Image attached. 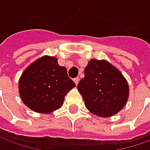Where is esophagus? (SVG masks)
<instances>
[{
	"label": "esophagus",
	"instance_id": "1",
	"mask_svg": "<svg viewBox=\"0 0 150 150\" xmlns=\"http://www.w3.org/2000/svg\"><path fill=\"white\" fill-rule=\"evenodd\" d=\"M79 80H80V78H78V77H77V78H75L74 79H73V81H74V83H75V84H76V85L78 83Z\"/></svg>",
	"mask_w": 150,
	"mask_h": 150
}]
</instances>
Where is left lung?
<instances>
[{
  "label": "left lung",
  "instance_id": "obj_1",
  "mask_svg": "<svg viewBox=\"0 0 150 150\" xmlns=\"http://www.w3.org/2000/svg\"><path fill=\"white\" fill-rule=\"evenodd\" d=\"M85 106L93 114L110 117L118 112L129 98V85L123 74L105 60L92 59L78 84Z\"/></svg>",
  "mask_w": 150,
  "mask_h": 150
}]
</instances>
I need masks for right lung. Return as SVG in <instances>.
Returning a JSON list of instances; mask_svg holds the SVG:
<instances>
[{
    "label": "right lung",
    "instance_id": "add662e5",
    "mask_svg": "<svg viewBox=\"0 0 150 150\" xmlns=\"http://www.w3.org/2000/svg\"><path fill=\"white\" fill-rule=\"evenodd\" d=\"M75 87L67 76L65 67L57 58L43 56L23 72L19 80V93L22 102L30 109L49 113L62 106L67 93Z\"/></svg>",
    "mask_w": 150,
    "mask_h": 150
}]
</instances>
